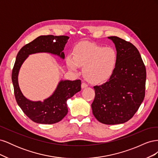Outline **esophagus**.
I'll return each instance as SVG.
<instances>
[{"mask_svg": "<svg viewBox=\"0 0 158 158\" xmlns=\"http://www.w3.org/2000/svg\"><path fill=\"white\" fill-rule=\"evenodd\" d=\"M88 86V84L85 82H82V84H81V87L82 88H86Z\"/></svg>", "mask_w": 158, "mask_h": 158, "instance_id": "34e87169", "label": "esophagus"}]
</instances>
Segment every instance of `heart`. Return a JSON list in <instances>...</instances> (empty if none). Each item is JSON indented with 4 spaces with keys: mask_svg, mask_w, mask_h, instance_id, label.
<instances>
[{
    "mask_svg": "<svg viewBox=\"0 0 158 158\" xmlns=\"http://www.w3.org/2000/svg\"><path fill=\"white\" fill-rule=\"evenodd\" d=\"M66 64L70 70L77 72L84 66L83 74L89 82L102 84L113 76L118 61L117 51L91 42H83L74 49V55L66 56Z\"/></svg>",
    "mask_w": 158,
    "mask_h": 158,
    "instance_id": "b5f03b06",
    "label": "heart"
}]
</instances>
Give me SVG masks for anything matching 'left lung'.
<instances>
[{
  "label": "left lung",
  "mask_w": 158,
  "mask_h": 158,
  "mask_svg": "<svg viewBox=\"0 0 158 158\" xmlns=\"http://www.w3.org/2000/svg\"><path fill=\"white\" fill-rule=\"evenodd\" d=\"M115 45L118 61L107 82L94 87L92 112L100 123L116 125L128 121L145 97L146 71L140 52L129 41L109 37Z\"/></svg>",
  "instance_id": "obj_1"
}]
</instances>
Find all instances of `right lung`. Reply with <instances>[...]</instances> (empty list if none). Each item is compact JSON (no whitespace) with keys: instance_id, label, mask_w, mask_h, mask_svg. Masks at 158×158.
<instances>
[{"instance_id":"1","label":"right lung","mask_w":158,"mask_h":158,"mask_svg":"<svg viewBox=\"0 0 158 158\" xmlns=\"http://www.w3.org/2000/svg\"><path fill=\"white\" fill-rule=\"evenodd\" d=\"M69 39L66 35H41L22 47L16 56L12 73L14 95L23 112L33 122L54 124L61 121L68 113L66 101L81 89V80L61 81L54 94L44 102H31L23 96L19 88V70L27 56L36 52H51L64 59L63 51Z\"/></svg>"}]
</instances>
